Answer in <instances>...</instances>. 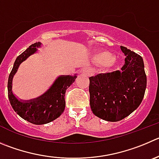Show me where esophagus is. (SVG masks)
<instances>
[{
    "label": "esophagus",
    "mask_w": 159,
    "mask_h": 159,
    "mask_svg": "<svg viewBox=\"0 0 159 159\" xmlns=\"http://www.w3.org/2000/svg\"><path fill=\"white\" fill-rule=\"evenodd\" d=\"M81 72L84 74H85V75H87V76H90V75H91V74H92L90 69H87V68H84V69H81Z\"/></svg>",
    "instance_id": "esophagus-1"
}]
</instances>
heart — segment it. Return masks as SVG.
<instances>
[{
  "label": "heart",
  "instance_id": "obj_1",
  "mask_svg": "<svg viewBox=\"0 0 159 159\" xmlns=\"http://www.w3.org/2000/svg\"><path fill=\"white\" fill-rule=\"evenodd\" d=\"M112 58V56L108 52H105V51H102V52H100L97 54V59L98 61L101 64H105V63H108V61H110Z\"/></svg>",
  "mask_w": 159,
  "mask_h": 159
}]
</instances>
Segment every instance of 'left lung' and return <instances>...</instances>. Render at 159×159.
Masks as SVG:
<instances>
[{"label":"left lung","mask_w":159,"mask_h":159,"mask_svg":"<svg viewBox=\"0 0 159 159\" xmlns=\"http://www.w3.org/2000/svg\"><path fill=\"white\" fill-rule=\"evenodd\" d=\"M121 71L90 77V104L93 114L108 122H118L135 111L141 103L147 76L141 56L125 47Z\"/></svg>","instance_id":"left-lung-1"}]
</instances>
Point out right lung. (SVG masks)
Instances as JSON below:
<instances>
[{"instance_id":"right-lung-1","label":"right lung","mask_w":159,"mask_h":159,"mask_svg":"<svg viewBox=\"0 0 159 159\" xmlns=\"http://www.w3.org/2000/svg\"><path fill=\"white\" fill-rule=\"evenodd\" d=\"M40 45L41 43L40 42L33 43L18 56L7 81V93L13 109L21 118L36 125L48 123L62 114L66 107V91L73 84L77 77L76 75H60L41 96L29 101L18 99L12 93L13 77L21 63L31 54H34Z\"/></svg>"}]
</instances>
